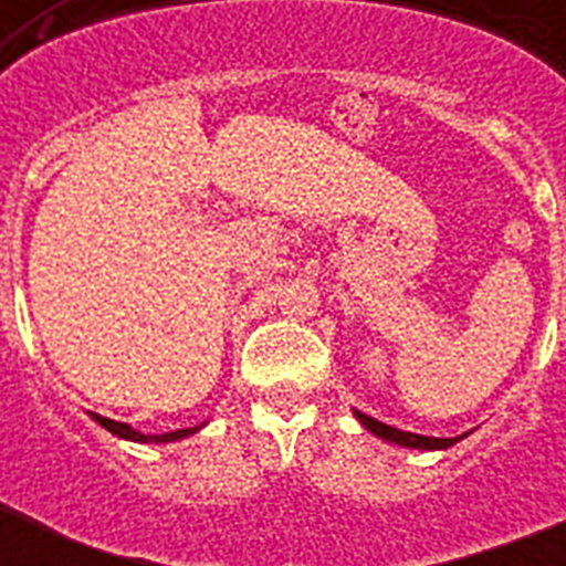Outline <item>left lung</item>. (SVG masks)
I'll list each match as a JSON object with an SVG mask.
<instances>
[{
    "label": "left lung",
    "instance_id": "1",
    "mask_svg": "<svg viewBox=\"0 0 566 566\" xmlns=\"http://www.w3.org/2000/svg\"><path fill=\"white\" fill-rule=\"evenodd\" d=\"M355 417L361 420L364 429H370L376 438L387 440V443H396V447H408V449H447L452 447V443H458V440L464 438H426V434H413V431H402V429H394V426H385V422L373 420V417H367V413L355 411Z\"/></svg>",
    "mask_w": 566,
    "mask_h": 566
}]
</instances>
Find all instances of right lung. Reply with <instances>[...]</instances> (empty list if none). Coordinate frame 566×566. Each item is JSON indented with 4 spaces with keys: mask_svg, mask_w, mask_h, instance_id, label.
I'll list each match as a JSON object with an SVG mask.
<instances>
[{
    "mask_svg": "<svg viewBox=\"0 0 566 566\" xmlns=\"http://www.w3.org/2000/svg\"><path fill=\"white\" fill-rule=\"evenodd\" d=\"M93 420L99 422L102 429H108L111 434H117V438H126V440H135V443H172V440L188 438V434H196V431L202 429V426H193V429H176V431H167V434H140V431L132 429L128 422L108 420V417H99V413H93Z\"/></svg>",
    "mask_w": 566,
    "mask_h": 566,
    "instance_id": "add662e5",
    "label": "right lung"
}]
</instances>
